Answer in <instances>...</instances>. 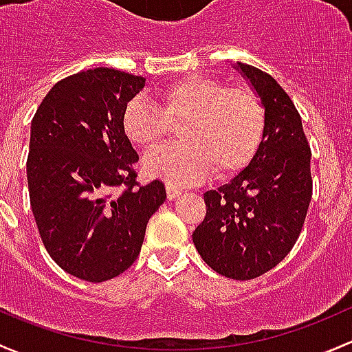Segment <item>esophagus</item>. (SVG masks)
Segmentation results:
<instances>
[{"label":"esophagus","mask_w":352,"mask_h":352,"mask_svg":"<svg viewBox=\"0 0 352 352\" xmlns=\"http://www.w3.org/2000/svg\"><path fill=\"white\" fill-rule=\"evenodd\" d=\"M181 193H183V191H181L179 188L173 186V184H166V195H168L169 200H175V198L179 197Z\"/></svg>","instance_id":"obj_1"}]
</instances>
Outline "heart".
Wrapping results in <instances>:
<instances>
[{
  "mask_svg": "<svg viewBox=\"0 0 352 352\" xmlns=\"http://www.w3.org/2000/svg\"><path fill=\"white\" fill-rule=\"evenodd\" d=\"M159 107L132 98L122 111L123 135L137 147H152L169 123L181 144L147 152L142 169L173 186L197 183L215 169L219 176L242 171L256 157L264 139L266 115L261 100L242 88H226L217 79L191 74L162 86Z\"/></svg>",
  "mask_w": 352,
  "mask_h": 352,
  "instance_id": "obj_1",
  "label": "heart"
}]
</instances>
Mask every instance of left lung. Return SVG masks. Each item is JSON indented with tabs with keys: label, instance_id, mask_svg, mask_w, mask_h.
<instances>
[{
	"label": "left lung",
	"instance_id": "8db88e82",
	"mask_svg": "<svg viewBox=\"0 0 352 352\" xmlns=\"http://www.w3.org/2000/svg\"><path fill=\"white\" fill-rule=\"evenodd\" d=\"M232 66L259 96L264 139L248 168L203 195L206 215L193 244L213 271L244 281L273 270L295 245L311 200V152L302 118L276 79L249 64Z\"/></svg>",
	"mask_w": 352,
	"mask_h": 352
}]
</instances>
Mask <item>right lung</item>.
Listing matches in <instances>:
<instances>
[{
    "label": "right lung",
    "mask_w": 352,
    "mask_h": 352,
    "mask_svg": "<svg viewBox=\"0 0 352 352\" xmlns=\"http://www.w3.org/2000/svg\"><path fill=\"white\" fill-rule=\"evenodd\" d=\"M144 86L118 69L81 71L54 85L32 120L27 179L38 234L66 273L89 283L132 266L166 201L162 181L137 184L139 155L122 130L123 108Z\"/></svg>",
    "instance_id": "add662e5"
}]
</instances>
